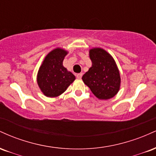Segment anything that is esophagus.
Segmentation results:
<instances>
[{"label": "esophagus", "instance_id": "esophagus-1", "mask_svg": "<svg viewBox=\"0 0 156 156\" xmlns=\"http://www.w3.org/2000/svg\"><path fill=\"white\" fill-rule=\"evenodd\" d=\"M82 76H83V73H78V74L76 75V77L78 79H80L82 78Z\"/></svg>", "mask_w": 156, "mask_h": 156}]
</instances>
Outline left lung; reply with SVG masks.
Listing matches in <instances>:
<instances>
[{
  "label": "left lung",
  "mask_w": 156,
  "mask_h": 156,
  "mask_svg": "<svg viewBox=\"0 0 156 156\" xmlns=\"http://www.w3.org/2000/svg\"><path fill=\"white\" fill-rule=\"evenodd\" d=\"M92 67L82 77L83 83L100 100L114 98L120 88L121 78L117 64L110 53L101 48L89 50Z\"/></svg>",
  "instance_id": "1"
}]
</instances>
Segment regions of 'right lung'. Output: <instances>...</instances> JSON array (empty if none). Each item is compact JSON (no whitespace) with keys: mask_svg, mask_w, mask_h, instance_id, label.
<instances>
[{"mask_svg":"<svg viewBox=\"0 0 156 156\" xmlns=\"http://www.w3.org/2000/svg\"><path fill=\"white\" fill-rule=\"evenodd\" d=\"M68 51L61 48L48 53L39 67L37 81L41 92L48 98H55L67 90L76 76L63 66Z\"/></svg>","mask_w":156,"mask_h":156,"instance_id":"obj_1","label":"right lung"}]
</instances>
